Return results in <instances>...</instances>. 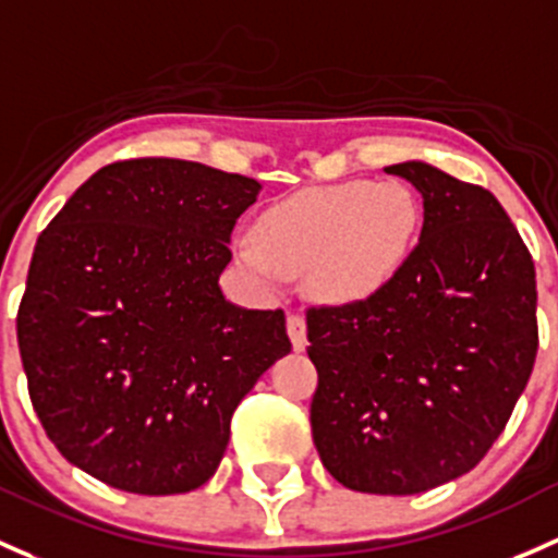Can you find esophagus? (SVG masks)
<instances>
[{
    "mask_svg": "<svg viewBox=\"0 0 558 558\" xmlns=\"http://www.w3.org/2000/svg\"><path fill=\"white\" fill-rule=\"evenodd\" d=\"M286 331H289V339L291 344H294L296 353H302V350L307 348V324H304L302 315H289V320H286Z\"/></svg>",
    "mask_w": 558,
    "mask_h": 558,
    "instance_id": "1",
    "label": "esophagus"
}]
</instances>
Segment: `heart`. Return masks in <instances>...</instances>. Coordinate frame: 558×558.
<instances>
[{"label":"heart","mask_w":558,"mask_h":558,"mask_svg":"<svg viewBox=\"0 0 558 558\" xmlns=\"http://www.w3.org/2000/svg\"><path fill=\"white\" fill-rule=\"evenodd\" d=\"M417 195L401 181L304 186L262 210L238 259L264 280L307 278L310 294L353 307L390 289L414 254Z\"/></svg>","instance_id":"obj_1"}]
</instances>
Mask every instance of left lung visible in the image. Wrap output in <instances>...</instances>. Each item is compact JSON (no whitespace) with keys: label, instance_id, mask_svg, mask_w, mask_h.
<instances>
[{"label":"left lung","instance_id":"8db88e82","mask_svg":"<svg viewBox=\"0 0 558 558\" xmlns=\"http://www.w3.org/2000/svg\"><path fill=\"white\" fill-rule=\"evenodd\" d=\"M422 195L420 243L390 289L307 310L326 471L368 495H417L476 468L537 355L535 264L492 192L427 162L387 166Z\"/></svg>","mask_w":558,"mask_h":558}]
</instances>
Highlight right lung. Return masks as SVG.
Wrapping results in <instances>:
<instances>
[{"label":"right lung","mask_w":558,"mask_h":558,"mask_svg":"<svg viewBox=\"0 0 558 558\" xmlns=\"http://www.w3.org/2000/svg\"><path fill=\"white\" fill-rule=\"evenodd\" d=\"M262 184L141 157L93 173L47 225L17 310V348L47 438L133 495L216 473L230 420L291 353L283 310L232 304L219 275Z\"/></svg>","instance_id":"1"}]
</instances>
